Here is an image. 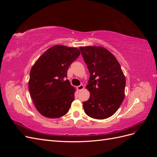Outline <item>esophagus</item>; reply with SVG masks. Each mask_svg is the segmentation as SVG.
Masks as SVG:
<instances>
[{
    "label": "esophagus",
    "mask_w": 157,
    "mask_h": 157,
    "mask_svg": "<svg viewBox=\"0 0 157 157\" xmlns=\"http://www.w3.org/2000/svg\"><path fill=\"white\" fill-rule=\"evenodd\" d=\"M83 89H84V86L82 84H80V86H77V90H78V91H80V90H82Z\"/></svg>",
    "instance_id": "1"
}]
</instances>
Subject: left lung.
I'll list each match as a JSON object with an SVG mask.
<instances>
[{"label":"left lung","mask_w":157,"mask_h":157,"mask_svg":"<svg viewBox=\"0 0 157 157\" xmlns=\"http://www.w3.org/2000/svg\"><path fill=\"white\" fill-rule=\"evenodd\" d=\"M79 49L90 74L86 87L90 96L83 102L84 112L95 119H105L116 113L124 100L125 76L115 56L107 49L92 46Z\"/></svg>","instance_id":"left-lung-1"}]
</instances>
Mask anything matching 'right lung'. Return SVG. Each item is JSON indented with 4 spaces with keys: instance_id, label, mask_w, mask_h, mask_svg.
<instances>
[{
    "instance_id": "obj_1",
    "label": "right lung",
    "mask_w": 157,
    "mask_h": 157,
    "mask_svg": "<svg viewBox=\"0 0 157 157\" xmlns=\"http://www.w3.org/2000/svg\"><path fill=\"white\" fill-rule=\"evenodd\" d=\"M80 50L74 47L55 45L36 60L30 71L29 90L35 106L42 115L56 118L67 113L75 99L76 89L67 78L69 65Z\"/></svg>"
}]
</instances>
